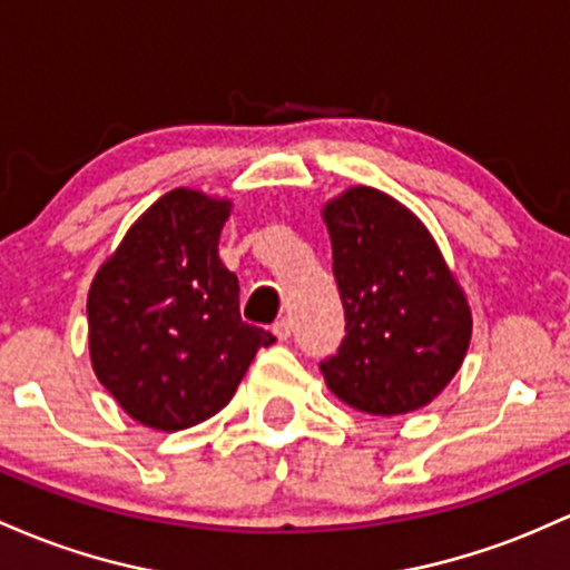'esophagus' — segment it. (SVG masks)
<instances>
[{
    "instance_id": "obj_1",
    "label": "esophagus",
    "mask_w": 570,
    "mask_h": 570,
    "mask_svg": "<svg viewBox=\"0 0 570 570\" xmlns=\"http://www.w3.org/2000/svg\"><path fill=\"white\" fill-rule=\"evenodd\" d=\"M272 331H274V336L279 338V342H283V338H287L291 336V331H293V325H291V320L287 317H283V320H277V323L272 325Z\"/></svg>"
}]
</instances>
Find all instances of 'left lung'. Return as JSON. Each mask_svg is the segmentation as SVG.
Segmentation results:
<instances>
[{
	"label": "left lung",
	"instance_id": "left-lung-1",
	"mask_svg": "<svg viewBox=\"0 0 570 570\" xmlns=\"http://www.w3.org/2000/svg\"><path fill=\"white\" fill-rule=\"evenodd\" d=\"M344 338L320 361L344 404L406 414L431 404L471 342V312L428 228L376 188L325 207Z\"/></svg>",
	"mask_w": 570,
	"mask_h": 570
}]
</instances>
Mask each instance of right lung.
<instances>
[{
	"label": "right lung",
	"instance_id": "1",
	"mask_svg": "<svg viewBox=\"0 0 570 570\" xmlns=\"http://www.w3.org/2000/svg\"><path fill=\"white\" fill-rule=\"evenodd\" d=\"M228 202L175 188L96 274L88 344L99 382L137 423L183 431L220 412L274 336L242 323L236 274L217 258Z\"/></svg>",
	"mask_w": 570,
	"mask_h": 570
}]
</instances>
